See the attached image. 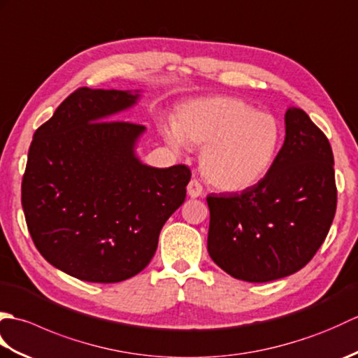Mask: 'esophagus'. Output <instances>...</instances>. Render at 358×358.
I'll return each instance as SVG.
<instances>
[{"label":"esophagus","mask_w":358,"mask_h":358,"mask_svg":"<svg viewBox=\"0 0 358 358\" xmlns=\"http://www.w3.org/2000/svg\"><path fill=\"white\" fill-rule=\"evenodd\" d=\"M187 194L192 199H196V196L203 195V186L199 180H191L187 185Z\"/></svg>","instance_id":"34e87169"}]
</instances>
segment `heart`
Returning <instances> with one entry per match:
<instances>
[{"instance_id":"obj_1","label":"heart","mask_w":358,"mask_h":358,"mask_svg":"<svg viewBox=\"0 0 358 358\" xmlns=\"http://www.w3.org/2000/svg\"><path fill=\"white\" fill-rule=\"evenodd\" d=\"M164 138L175 150L203 148L201 172L220 191L238 192L264 178L275 159L281 131L271 113L234 96L199 98L181 106Z\"/></svg>"}]
</instances>
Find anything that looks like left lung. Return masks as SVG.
Wrapping results in <instances>:
<instances>
[{
  "label": "left lung",
  "mask_w": 358,
  "mask_h": 358,
  "mask_svg": "<svg viewBox=\"0 0 358 358\" xmlns=\"http://www.w3.org/2000/svg\"><path fill=\"white\" fill-rule=\"evenodd\" d=\"M285 123V143L262 181L240 194L206 199L210 258L234 278L250 283L305 268L336 215L329 140L301 109H287Z\"/></svg>",
  "instance_id": "1"
}]
</instances>
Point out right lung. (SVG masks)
I'll return each instance as SVG.
<instances>
[{
  "mask_svg": "<svg viewBox=\"0 0 358 358\" xmlns=\"http://www.w3.org/2000/svg\"><path fill=\"white\" fill-rule=\"evenodd\" d=\"M138 94L80 87L36 129L21 204L36 249L52 266L92 283L141 272L158 235L186 199L191 169H158L135 157L144 126L109 120Z\"/></svg>",
  "mask_w": 358,
  "mask_h": 358,
  "instance_id": "add662e5",
  "label": "right lung"
}]
</instances>
